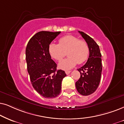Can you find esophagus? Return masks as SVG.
<instances>
[{
    "label": "esophagus",
    "instance_id": "1",
    "mask_svg": "<svg viewBox=\"0 0 124 124\" xmlns=\"http://www.w3.org/2000/svg\"><path fill=\"white\" fill-rule=\"evenodd\" d=\"M71 72V71H65V73L67 74V75H68Z\"/></svg>",
    "mask_w": 124,
    "mask_h": 124
}]
</instances>
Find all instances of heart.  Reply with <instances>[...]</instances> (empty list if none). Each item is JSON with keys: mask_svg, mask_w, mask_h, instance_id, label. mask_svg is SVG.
<instances>
[{"mask_svg": "<svg viewBox=\"0 0 124 124\" xmlns=\"http://www.w3.org/2000/svg\"><path fill=\"white\" fill-rule=\"evenodd\" d=\"M51 56L57 61H61L66 55L68 57L61 61L58 66L63 70H70L78 63H83L90 54L88 44L85 40L74 36H64L59 39V44L51 43L49 47Z\"/></svg>", "mask_w": 124, "mask_h": 124, "instance_id": "heart-1", "label": "heart"}]
</instances>
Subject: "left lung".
<instances>
[{"label":"left lung","mask_w":124,"mask_h":124,"mask_svg":"<svg viewBox=\"0 0 124 124\" xmlns=\"http://www.w3.org/2000/svg\"><path fill=\"white\" fill-rule=\"evenodd\" d=\"M88 44L90 55L86 63L78 69L80 77L75 83L78 92L83 96L91 95L99 85L102 71L101 54L97 43L87 34L78 31Z\"/></svg>","instance_id":"left-lung-1"}]
</instances>
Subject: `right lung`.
<instances>
[{
    "label": "right lung",
    "mask_w": 124,
    "mask_h": 124,
    "mask_svg": "<svg viewBox=\"0 0 124 124\" xmlns=\"http://www.w3.org/2000/svg\"><path fill=\"white\" fill-rule=\"evenodd\" d=\"M61 32L41 31L30 39L26 47L27 70L32 85L39 95L54 98L61 93V84L66 76L64 71L57 70V64L51 59L49 45Z\"/></svg>",
    "instance_id": "right-lung-1"
}]
</instances>
